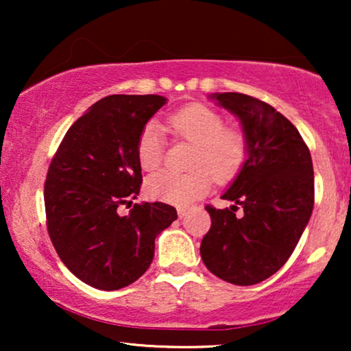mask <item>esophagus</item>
Segmentation results:
<instances>
[{
	"label": "esophagus",
	"instance_id": "obj_1",
	"mask_svg": "<svg viewBox=\"0 0 351 351\" xmlns=\"http://www.w3.org/2000/svg\"><path fill=\"white\" fill-rule=\"evenodd\" d=\"M177 214H179V219H184L186 214V208H179L177 209Z\"/></svg>",
	"mask_w": 351,
	"mask_h": 351
}]
</instances>
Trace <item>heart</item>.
Here are the masks:
<instances>
[{
    "mask_svg": "<svg viewBox=\"0 0 351 351\" xmlns=\"http://www.w3.org/2000/svg\"><path fill=\"white\" fill-rule=\"evenodd\" d=\"M167 129L179 141L193 143L190 172L161 171L147 179V195L171 204H189L204 196L213 179L232 182L244 169L251 155L247 132L238 126H225L217 110L203 104H190L167 119ZM137 161L143 171H155L165 161V141L155 121L147 123L138 134Z\"/></svg>",
    "mask_w": 351,
    "mask_h": 351,
    "instance_id": "obj_1",
    "label": "heart"
}]
</instances>
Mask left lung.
Listing matches in <instances>:
<instances>
[{
    "label": "left lung",
    "mask_w": 351,
    "mask_h": 351,
    "mask_svg": "<svg viewBox=\"0 0 351 351\" xmlns=\"http://www.w3.org/2000/svg\"><path fill=\"white\" fill-rule=\"evenodd\" d=\"M214 97L241 119L251 155L222 196L237 206H206L213 223L199 252L220 280L252 286L285 265L308 223L315 204L313 162L294 124L271 105L238 93ZM238 205L241 218L234 214Z\"/></svg>",
    "instance_id": "left-lung-1"
}]
</instances>
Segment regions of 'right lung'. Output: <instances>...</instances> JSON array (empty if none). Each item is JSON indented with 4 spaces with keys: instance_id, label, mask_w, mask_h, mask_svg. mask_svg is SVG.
Wrapping results in <instances>:
<instances>
[{
    "instance_id": "1",
    "label": "right lung",
    "mask_w": 351,
    "mask_h": 351,
    "mask_svg": "<svg viewBox=\"0 0 351 351\" xmlns=\"http://www.w3.org/2000/svg\"><path fill=\"white\" fill-rule=\"evenodd\" d=\"M166 104L161 95H108L76 119L45 182L46 227L60 261L86 285L117 291L138 280L155 238L177 219L166 203L132 204L141 191L138 134Z\"/></svg>"
}]
</instances>
